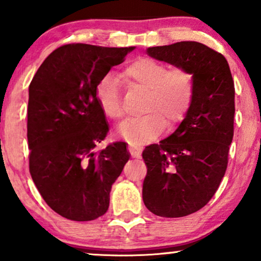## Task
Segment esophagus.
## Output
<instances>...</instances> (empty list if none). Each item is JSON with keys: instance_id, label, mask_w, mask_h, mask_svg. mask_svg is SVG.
<instances>
[{"instance_id": "1", "label": "esophagus", "mask_w": 261, "mask_h": 261, "mask_svg": "<svg viewBox=\"0 0 261 261\" xmlns=\"http://www.w3.org/2000/svg\"><path fill=\"white\" fill-rule=\"evenodd\" d=\"M141 151H142V147H141V146H137V145L128 146V152H130L134 158H139L141 155Z\"/></svg>"}]
</instances>
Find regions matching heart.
Segmentation results:
<instances>
[{"label": "heart", "instance_id": "b5f03b06", "mask_svg": "<svg viewBox=\"0 0 261 261\" xmlns=\"http://www.w3.org/2000/svg\"><path fill=\"white\" fill-rule=\"evenodd\" d=\"M120 77L128 86L146 91L140 118L128 119L118 127L119 137L130 145H142L163 131L175 127L184 120L195 95V77L187 67L168 68L164 62L141 58L130 62ZM97 100L101 112L109 119L119 120L125 115L121 100L120 82L107 74L97 85Z\"/></svg>", "mask_w": 261, "mask_h": 261}]
</instances>
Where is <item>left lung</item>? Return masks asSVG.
Returning <instances> with one entry per match:
<instances>
[{
    "instance_id": "obj_1",
    "label": "left lung",
    "mask_w": 261,
    "mask_h": 261,
    "mask_svg": "<svg viewBox=\"0 0 261 261\" xmlns=\"http://www.w3.org/2000/svg\"><path fill=\"white\" fill-rule=\"evenodd\" d=\"M151 58L187 67L195 77L193 104L179 127L142 152L147 166L142 197L161 217L199 211L220 187L234 124V82L227 60L197 41L148 47Z\"/></svg>"
}]
</instances>
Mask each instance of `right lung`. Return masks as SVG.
Wrapping results in <instances>:
<instances>
[{"label": "right lung", "mask_w": 261, "mask_h": 261, "mask_svg": "<svg viewBox=\"0 0 261 261\" xmlns=\"http://www.w3.org/2000/svg\"><path fill=\"white\" fill-rule=\"evenodd\" d=\"M134 49L64 45L44 60L29 85V172L45 202L67 220L103 216L112 185L130 158L121 141L95 151L109 131L97 85Z\"/></svg>", "instance_id": "add662e5"}]
</instances>
